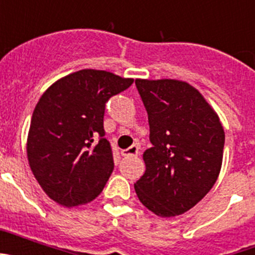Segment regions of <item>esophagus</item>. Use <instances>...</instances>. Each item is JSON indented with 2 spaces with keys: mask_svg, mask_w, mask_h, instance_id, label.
<instances>
[{
  "mask_svg": "<svg viewBox=\"0 0 255 255\" xmlns=\"http://www.w3.org/2000/svg\"><path fill=\"white\" fill-rule=\"evenodd\" d=\"M138 153H139L138 145H131V147H129L128 149L123 150L121 154H123V157H135V155H138Z\"/></svg>",
  "mask_w": 255,
  "mask_h": 255,
  "instance_id": "obj_1",
  "label": "esophagus"
}]
</instances>
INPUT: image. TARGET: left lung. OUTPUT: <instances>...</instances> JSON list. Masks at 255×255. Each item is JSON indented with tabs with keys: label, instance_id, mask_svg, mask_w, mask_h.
<instances>
[{
	"label": "left lung",
	"instance_id": "8db88e82",
	"mask_svg": "<svg viewBox=\"0 0 255 255\" xmlns=\"http://www.w3.org/2000/svg\"><path fill=\"white\" fill-rule=\"evenodd\" d=\"M148 112L152 148L134 184L145 208L159 217L182 215L203 199L220 175L225 131L198 89L175 79H136Z\"/></svg>",
	"mask_w": 255,
	"mask_h": 255
}]
</instances>
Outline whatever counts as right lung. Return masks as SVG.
I'll return each mask as SVG.
<instances>
[{
    "instance_id": "add662e5",
    "label": "right lung",
    "mask_w": 255,
    "mask_h": 255,
    "mask_svg": "<svg viewBox=\"0 0 255 255\" xmlns=\"http://www.w3.org/2000/svg\"><path fill=\"white\" fill-rule=\"evenodd\" d=\"M134 79L84 69L58 79L34 108L26 141L30 170L44 193L64 207L92 202L114 171L105 138V107Z\"/></svg>"
}]
</instances>
